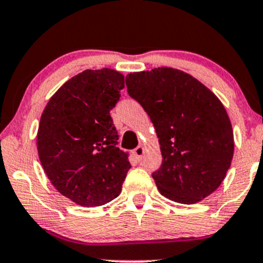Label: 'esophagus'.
Returning a JSON list of instances; mask_svg holds the SVG:
<instances>
[{"instance_id": "1", "label": "esophagus", "mask_w": 263, "mask_h": 263, "mask_svg": "<svg viewBox=\"0 0 263 263\" xmlns=\"http://www.w3.org/2000/svg\"><path fill=\"white\" fill-rule=\"evenodd\" d=\"M134 155L136 157V159L141 161L142 157H143V155H144V147L143 146H138L137 148L134 151Z\"/></svg>"}]
</instances>
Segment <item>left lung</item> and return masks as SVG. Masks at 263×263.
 I'll use <instances>...</instances> for the list:
<instances>
[{
	"mask_svg": "<svg viewBox=\"0 0 263 263\" xmlns=\"http://www.w3.org/2000/svg\"><path fill=\"white\" fill-rule=\"evenodd\" d=\"M126 85L159 138L162 165L152 173L159 193L194 204L215 192L234 156L230 119L215 93L192 75L164 66L129 73Z\"/></svg>",
	"mask_w": 263,
	"mask_h": 263,
	"instance_id": "1",
	"label": "left lung"
}]
</instances>
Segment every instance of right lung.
Segmentation results:
<instances>
[{"label":"right lung","mask_w":263,"mask_h":263,"mask_svg":"<svg viewBox=\"0 0 263 263\" xmlns=\"http://www.w3.org/2000/svg\"><path fill=\"white\" fill-rule=\"evenodd\" d=\"M125 77L112 69L84 70L48 101L37 134L43 170L62 195L81 206H100L121 193L131 164L116 146L110 111Z\"/></svg>","instance_id":"right-lung-1"}]
</instances>
